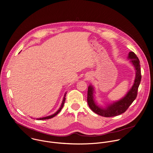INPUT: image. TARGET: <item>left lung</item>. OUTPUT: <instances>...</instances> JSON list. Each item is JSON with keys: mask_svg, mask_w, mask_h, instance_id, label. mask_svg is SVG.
<instances>
[{"mask_svg": "<svg viewBox=\"0 0 153 153\" xmlns=\"http://www.w3.org/2000/svg\"><path fill=\"white\" fill-rule=\"evenodd\" d=\"M129 58L134 65L136 70V77L134 83L127 95L120 101L116 102L106 108L98 107L94 100V89L92 86L88 87L87 101L90 108L95 113L105 117H111L119 116L125 113L136 99L138 94V90L141 80V71L140 60L134 52H130Z\"/></svg>", "mask_w": 153, "mask_h": 153, "instance_id": "8db88e82", "label": "left lung"}]
</instances>
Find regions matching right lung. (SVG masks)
<instances>
[{
  "label": "right lung",
  "instance_id": "1",
  "mask_svg": "<svg viewBox=\"0 0 153 153\" xmlns=\"http://www.w3.org/2000/svg\"><path fill=\"white\" fill-rule=\"evenodd\" d=\"M65 95H66V94H65V95H64V99H63V101H62V104H61V107H60V108H59V109L55 113V114H52V115H51V116H48V117H42V118H39V119H37V120H46V119H51V118H52V117H55L56 115H57L59 112H60V111L61 110V109L62 108V107H63V106H64V103H65Z\"/></svg>",
  "mask_w": 153,
  "mask_h": 153
}]
</instances>
